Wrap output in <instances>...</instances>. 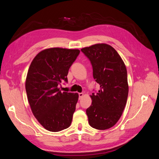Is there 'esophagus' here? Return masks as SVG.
<instances>
[{
	"mask_svg": "<svg viewBox=\"0 0 159 159\" xmlns=\"http://www.w3.org/2000/svg\"><path fill=\"white\" fill-rule=\"evenodd\" d=\"M78 95H79V99H81L84 96V93H79Z\"/></svg>",
	"mask_w": 159,
	"mask_h": 159,
	"instance_id": "obj_1",
	"label": "esophagus"
}]
</instances>
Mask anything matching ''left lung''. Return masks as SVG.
<instances>
[{
  "label": "left lung",
  "mask_w": 159,
  "mask_h": 159,
  "mask_svg": "<svg viewBox=\"0 0 159 159\" xmlns=\"http://www.w3.org/2000/svg\"><path fill=\"white\" fill-rule=\"evenodd\" d=\"M89 60L93 77L99 89L91 95L92 103L86 109L91 127L105 130L114 126L127 103V72L121 57L112 46L97 44L81 49Z\"/></svg>",
  "instance_id": "1"
}]
</instances>
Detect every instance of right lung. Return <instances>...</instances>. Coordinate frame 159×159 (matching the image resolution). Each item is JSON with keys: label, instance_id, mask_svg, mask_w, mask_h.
Segmentation results:
<instances>
[{"label": "right lung", "instance_id": "obj_1", "mask_svg": "<svg viewBox=\"0 0 159 159\" xmlns=\"http://www.w3.org/2000/svg\"><path fill=\"white\" fill-rule=\"evenodd\" d=\"M80 52L48 48L38 53L30 66L26 80L28 100L34 117L48 131H60L71 123L78 94L61 92L60 85L68 82L69 69Z\"/></svg>", "mask_w": 159, "mask_h": 159}]
</instances>
